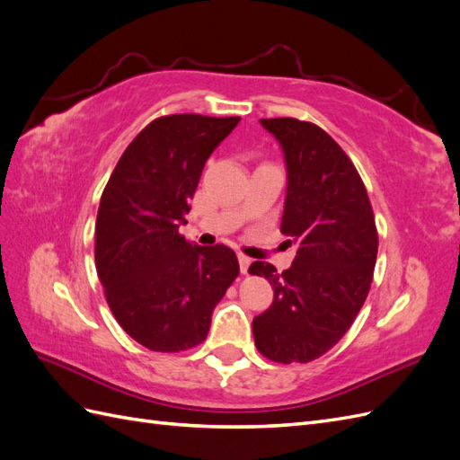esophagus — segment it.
Wrapping results in <instances>:
<instances>
[{"mask_svg":"<svg viewBox=\"0 0 460 460\" xmlns=\"http://www.w3.org/2000/svg\"><path fill=\"white\" fill-rule=\"evenodd\" d=\"M238 261H240V270H242V274H247V269H249V264H252V259L245 257L243 253H240V255H238Z\"/></svg>","mask_w":460,"mask_h":460,"instance_id":"1","label":"esophagus"}]
</instances>
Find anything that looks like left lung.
<instances>
[{
  "label": "left lung",
  "instance_id": "left-lung-1",
  "mask_svg": "<svg viewBox=\"0 0 460 460\" xmlns=\"http://www.w3.org/2000/svg\"><path fill=\"white\" fill-rule=\"evenodd\" d=\"M282 146L288 191L282 234L297 253L278 274L255 261L249 274L272 284L274 301L253 318L261 355L274 363H309L349 330L372 284L378 230L353 161L323 128L291 117L261 119Z\"/></svg>",
  "mask_w": 460,
  "mask_h": 460
}]
</instances>
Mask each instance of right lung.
Listing matches in <instances>:
<instances>
[{
    "mask_svg": "<svg viewBox=\"0 0 460 460\" xmlns=\"http://www.w3.org/2000/svg\"><path fill=\"white\" fill-rule=\"evenodd\" d=\"M238 122L203 115L151 120L124 149L102 193L97 276L117 323L151 351L199 345L217 303L240 274L230 247L196 245L178 232L205 161Z\"/></svg>",
    "mask_w": 460,
    "mask_h": 460,
    "instance_id": "right-lung-1",
    "label": "right lung"
}]
</instances>
